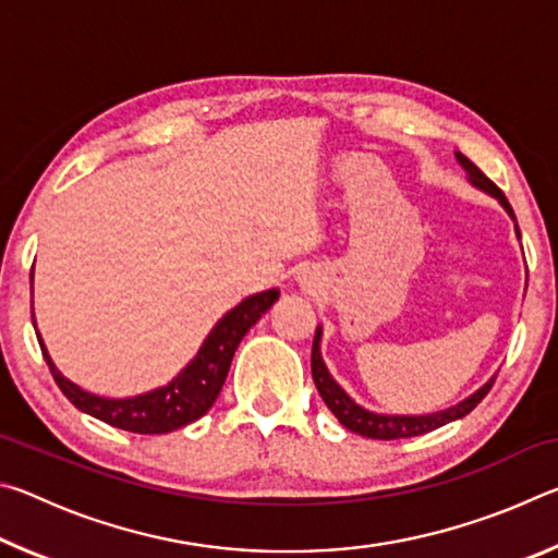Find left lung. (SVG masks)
Listing matches in <instances>:
<instances>
[{"label":"left lung","instance_id":"left-lung-1","mask_svg":"<svg viewBox=\"0 0 558 558\" xmlns=\"http://www.w3.org/2000/svg\"><path fill=\"white\" fill-rule=\"evenodd\" d=\"M456 159L460 162V167L465 169L468 174V182L480 189V192H485L489 196H495V199L502 204V209L509 214V219L514 221V231L519 235V226H517V216L512 211V206H509L507 196L499 192L497 184L489 182V179L480 172V169L470 162L465 155L456 153ZM323 327H317L315 332V344H313V379L319 396H323V401L327 403V409L337 415V421L342 423L344 428H349L352 433H359V436L364 438H374V440H396V438H413V436H423V433H430L440 426H446V423H452L462 418V415H468L475 405L485 399L487 391L493 389V384L497 379V374L493 379H487L483 386H480L477 391H472L468 399L458 401L456 405H448V409L442 411H433V413H421V415H401V413H376L364 409V405H359L352 396H349L342 386L335 381V376L329 374L325 359H323Z\"/></svg>","mask_w":558,"mask_h":558}]
</instances>
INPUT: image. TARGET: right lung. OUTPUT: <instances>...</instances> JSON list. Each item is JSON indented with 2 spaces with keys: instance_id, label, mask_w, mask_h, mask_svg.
Listing matches in <instances>:
<instances>
[{
  "instance_id": "obj_1",
  "label": "right lung",
  "mask_w": 558,
  "mask_h": 558,
  "mask_svg": "<svg viewBox=\"0 0 558 558\" xmlns=\"http://www.w3.org/2000/svg\"><path fill=\"white\" fill-rule=\"evenodd\" d=\"M278 298L280 290L272 288L239 302V305L229 310L214 325L211 332L206 335L204 344L199 347V352H196L192 362L172 381L157 386L153 391L128 396V399H108V396L81 389L78 384H73L69 376L59 372V366L49 356V349H46L41 335L36 332V337H39L44 359L49 364L56 384H59V389L75 409L108 423V426L153 436V433H172L177 428L189 426V423L202 418L211 409L214 401L219 399L226 376H229L231 359L235 349H239L241 339L268 313Z\"/></svg>"
}]
</instances>
